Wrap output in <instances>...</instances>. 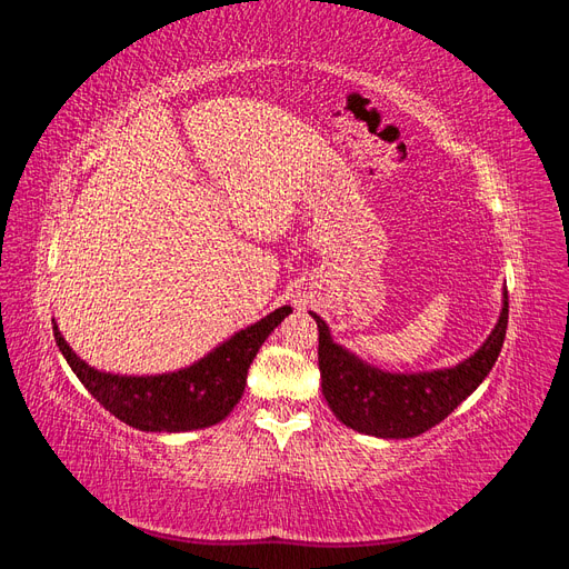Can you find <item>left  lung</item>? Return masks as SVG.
<instances>
[{
	"instance_id": "1",
	"label": "left lung",
	"mask_w": 569,
	"mask_h": 569,
	"mask_svg": "<svg viewBox=\"0 0 569 569\" xmlns=\"http://www.w3.org/2000/svg\"><path fill=\"white\" fill-rule=\"evenodd\" d=\"M318 322V366L322 396L339 422L360 435L410 439L439 425L468 399L491 372L508 327V291L487 341L462 363L429 372H385L332 339L327 322Z\"/></svg>"
}]
</instances>
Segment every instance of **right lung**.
Segmentation results:
<instances>
[{"instance_id": "obj_1", "label": "right lung", "mask_w": 569, "mask_h": 569, "mask_svg": "<svg viewBox=\"0 0 569 569\" xmlns=\"http://www.w3.org/2000/svg\"><path fill=\"white\" fill-rule=\"evenodd\" d=\"M291 313V306L239 330L189 368L163 375H113L84 363L54 325L57 347L94 399L142 432H192L226 420L247 387V372L268 335Z\"/></svg>"}]
</instances>
